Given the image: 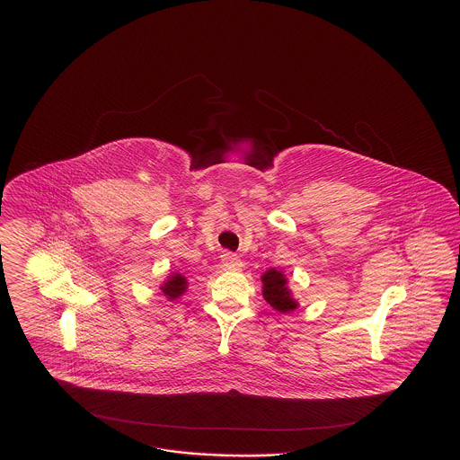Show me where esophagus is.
<instances>
[{"label": "esophagus", "instance_id": "esophagus-1", "mask_svg": "<svg viewBox=\"0 0 460 460\" xmlns=\"http://www.w3.org/2000/svg\"><path fill=\"white\" fill-rule=\"evenodd\" d=\"M220 261H222V265H224L226 269L240 270L241 267H243L240 257L234 255V253H231V252H224V253L220 255Z\"/></svg>", "mask_w": 460, "mask_h": 460}]
</instances>
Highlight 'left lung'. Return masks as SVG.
Returning a JSON list of instances; mask_svg holds the SVG:
<instances>
[{"label":"left lung","mask_w":460,"mask_h":460,"mask_svg":"<svg viewBox=\"0 0 460 460\" xmlns=\"http://www.w3.org/2000/svg\"><path fill=\"white\" fill-rule=\"evenodd\" d=\"M262 295L265 302L278 312H291L298 304L293 300L291 291L288 289V279L281 270L269 269L262 276Z\"/></svg>","instance_id":"8db88e82"}]
</instances>
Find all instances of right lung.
<instances>
[{
  "label": "right lung",
  "instance_id": "1",
  "mask_svg": "<svg viewBox=\"0 0 460 460\" xmlns=\"http://www.w3.org/2000/svg\"><path fill=\"white\" fill-rule=\"evenodd\" d=\"M186 286H188V281H186L184 276L172 274V276L167 279V283H164V286H160V289H162V293H164L169 300H175V298H179V296L186 291Z\"/></svg>",
  "mask_w": 460,
  "mask_h": 460
}]
</instances>
